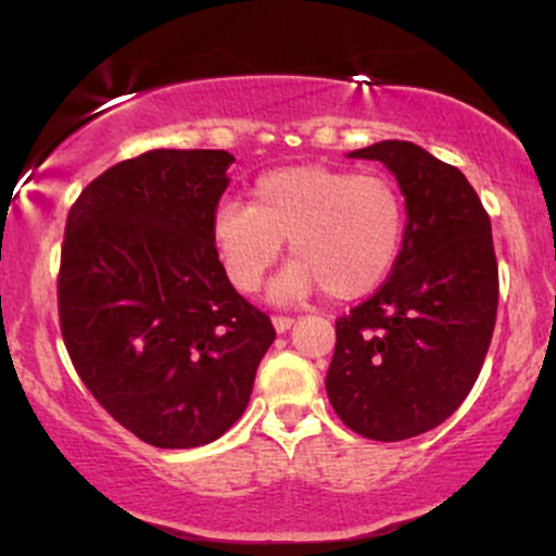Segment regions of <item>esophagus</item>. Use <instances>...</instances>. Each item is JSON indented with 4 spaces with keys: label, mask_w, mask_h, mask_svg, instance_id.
Wrapping results in <instances>:
<instances>
[{
    "label": "esophagus",
    "mask_w": 556,
    "mask_h": 556,
    "mask_svg": "<svg viewBox=\"0 0 556 556\" xmlns=\"http://www.w3.org/2000/svg\"><path fill=\"white\" fill-rule=\"evenodd\" d=\"M271 324H274V329L279 331V334H285V331L292 329V318L290 316H274Z\"/></svg>",
    "instance_id": "1"
}]
</instances>
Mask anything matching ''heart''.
<instances>
[{"label": "heart", "mask_w": 556, "mask_h": 556, "mask_svg": "<svg viewBox=\"0 0 556 556\" xmlns=\"http://www.w3.org/2000/svg\"><path fill=\"white\" fill-rule=\"evenodd\" d=\"M405 238V198L384 175L329 164L264 172L251 206L222 203L212 240L229 282L256 292L290 240L295 258L271 282L274 303H295L321 290L331 300L368 295L394 269Z\"/></svg>", "instance_id": "obj_1"}]
</instances>
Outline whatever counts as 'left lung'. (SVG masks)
I'll return each instance as SVG.
<instances>
[{
    "mask_svg": "<svg viewBox=\"0 0 556 556\" xmlns=\"http://www.w3.org/2000/svg\"><path fill=\"white\" fill-rule=\"evenodd\" d=\"M348 156L397 177L407 225L387 282L337 321L327 394L355 433L402 442L444 424L481 374L500 303L491 222L468 177L410 140Z\"/></svg>",
    "mask_w": 556,
    "mask_h": 556,
    "instance_id": "8db88e82",
    "label": "left lung"
}]
</instances>
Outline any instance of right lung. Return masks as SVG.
I'll list each match as a JSON object with an SVG mask.
<instances>
[{
  "label": "right lung",
  "mask_w": 556,
  "mask_h": 556,
  "mask_svg": "<svg viewBox=\"0 0 556 556\" xmlns=\"http://www.w3.org/2000/svg\"><path fill=\"white\" fill-rule=\"evenodd\" d=\"M232 162L146 151L96 177L67 216L56 292L70 358L117 424L162 450L232 429L277 337L212 240Z\"/></svg>",
  "instance_id": "add662e5"
}]
</instances>
